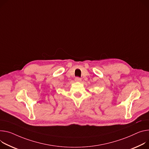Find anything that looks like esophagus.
<instances>
[{
    "instance_id": "1",
    "label": "esophagus",
    "mask_w": 149,
    "mask_h": 149,
    "mask_svg": "<svg viewBox=\"0 0 149 149\" xmlns=\"http://www.w3.org/2000/svg\"><path fill=\"white\" fill-rule=\"evenodd\" d=\"M75 81L76 82H81V79L79 77H76L75 78Z\"/></svg>"
}]
</instances>
